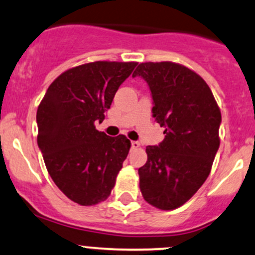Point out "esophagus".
<instances>
[{"instance_id":"obj_1","label":"esophagus","mask_w":255,"mask_h":255,"mask_svg":"<svg viewBox=\"0 0 255 255\" xmlns=\"http://www.w3.org/2000/svg\"><path fill=\"white\" fill-rule=\"evenodd\" d=\"M138 147H139V142H137V141H131V148L136 149V148H138Z\"/></svg>"}]
</instances>
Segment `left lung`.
<instances>
[{"label": "left lung", "instance_id": "8db88e82", "mask_svg": "<svg viewBox=\"0 0 255 255\" xmlns=\"http://www.w3.org/2000/svg\"><path fill=\"white\" fill-rule=\"evenodd\" d=\"M132 76L148 84L153 118L165 128L158 146L146 147L147 161L138 169L139 190L153 207L176 209L210 174L220 146V109L207 83L181 64L141 63Z\"/></svg>", "mask_w": 255, "mask_h": 255}]
</instances>
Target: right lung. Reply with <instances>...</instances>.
<instances>
[{
  "label": "right lung",
  "mask_w": 255,
  "mask_h": 255,
  "mask_svg": "<svg viewBox=\"0 0 255 255\" xmlns=\"http://www.w3.org/2000/svg\"><path fill=\"white\" fill-rule=\"evenodd\" d=\"M136 62H94L67 70L50 85L36 113L37 144L57 187L80 205L106 201L130 141L96 130Z\"/></svg>",
  "instance_id": "add662e5"
}]
</instances>
